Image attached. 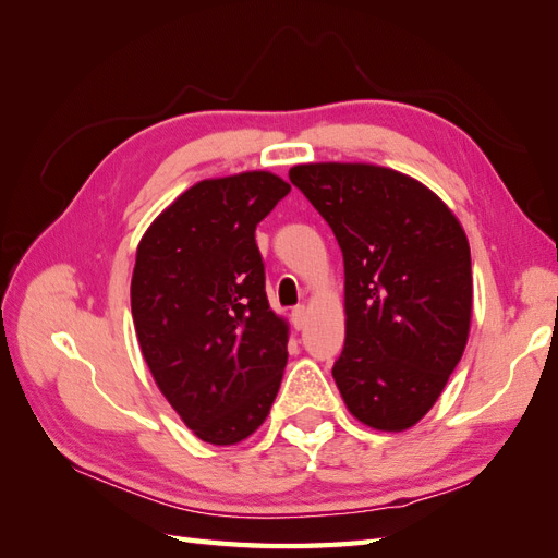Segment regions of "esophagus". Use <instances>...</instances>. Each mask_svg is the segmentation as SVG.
I'll list each match as a JSON object with an SVG mask.
<instances>
[{
  "label": "esophagus",
  "instance_id": "1",
  "mask_svg": "<svg viewBox=\"0 0 558 558\" xmlns=\"http://www.w3.org/2000/svg\"><path fill=\"white\" fill-rule=\"evenodd\" d=\"M291 318H293V326H295V330H302V328L307 326V307H305V305H298V307L293 310Z\"/></svg>",
  "mask_w": 558,
  "mask_h": 558
}]
</instances>
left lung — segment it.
Masks as SVG:
<instances>
[{
  "label": "left lung",
  "mask_w": 558,
  "mask_h": 558,
  "mask_svg": "<svg viewBox=\"0 0 558 558\" xmlns=\"http://www.w3.org/2000/svg\"><path fill=\"white\" fill-rule=\"evenodd\" d=\"M291 181L344 256L347 337L332 377L381 433L418 424L459 365L472 318L470 244L428 185L369 162L295 165Z\"/></svg>",
  "instance_id": "1"
}]
</instances>
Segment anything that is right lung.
<instances>
[{"instance_id":"add662e5","label":"right lung","mask_w":558,"mask_h":558,"mask_svg":"<svg viewBox=\"0 0 558 558\" xmlns=\"http://www.w3.org/2000/svg\"><path fill=\"white\" fill-rule=\"evenodd\" d=\"M289 191L263 170L197 181L137 246L130 302L142 356L202 442L246 440L279 393L289 320L269 310L256 226Z\"/></svg>"}]
</instances>
